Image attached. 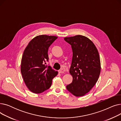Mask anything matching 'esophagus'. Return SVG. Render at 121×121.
I'll use <instances>...</instances> for the list:
<instances>
[{
	"instance_id": "esophagus-1",
	"label": "esophagus",
	"mask_w": 121,
	"mask_h": 121,
	"mask_svg": "<svg viewBox=\"0 0 121 121\" xmlns=\"http://www.w3.org/2000/svg\"><path fill=\"white\" fill-rule=\"evenodd\" d=\"M58 73H64V72H63V71H62V69H59V70L58 71Z\"/></svg>"
}]
</instances>
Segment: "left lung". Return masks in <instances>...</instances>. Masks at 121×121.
<instances>
[{
    "label": "left lung",
    "mask_w": 121,
    "mask_h": 121,
    "mask_svg": "<svg viewBox=\"0 0 121 121\" xmlns=\"http://www.w3.org/2000/svg\"><path fill=\"white\" fill-rule=\"evenodd\" d=\"M64 40L71 44L73 50L69 73L73 79L67 89L76 97L83 96L99 78L101 67L98 50L93 42L84 36L65 37Z\"/></svg>",
    "instance_id": "left-lung-1"
}]
</instances>
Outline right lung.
Segmentation results:
<instances>
[{"mask_svg": "<svg viewBox=\"0 0 121 121\" xmlns=\"http://www.w3.org/2000/svg\"><path fill=\"white\" fill-rule=\"evenodd\" d=\"M57 37L41 35L32 39L25 48L21 61V71L28 89L35 94L41 93L49 88L52 79L58 72L46 65L50 46Z\"/></svg>", "mask_w": 121, "mask_h": 121, "instance_id": "add662e5", "label": "right lung"}]
</instances>
